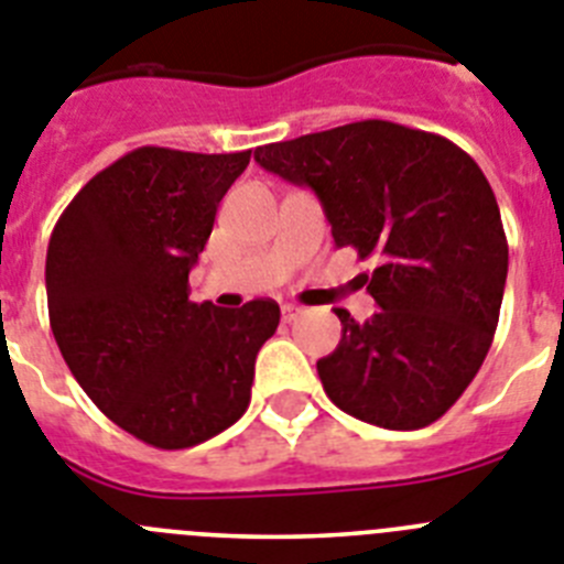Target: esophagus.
I'll return each mask as SVG.
<instances>
[{"mask_svg": "<svg viewBox=\"0 0 564 564\" xmlns=\"http://www.w3.org/2000/svg\"><path fill=\"white\" fill-rule=\"evenodd\" d=\"M281 315H283V323H292L303 315V310L301 306H295V303H286V306L281 310Z\"/></svg>", "mask_w": 564, "mask_h": 564, "instance_id": "esophagus-1", "label": "esophagus"}]
</instances>
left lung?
Listing matches in <instances>:
<instances>
[{"mask_svg": "<svg viewBox=\"0 0 564 564\" xmlns=\"http://www.w3.org/2000/svg\"><path fill=\"white\" fill-rule=\"evenodd\" d=\"M254 161L315 189L335 247L377 261L364 283L380 310L364 323L335 310L340 343L317 360L332 403L391 431L443 417L491 349L508 275L506 229L477 161L380 119L263 144Z\"/></svg>", "mask_w": 564, "mask_h": 564, "instance_id": "left-lung-1", "label": "left lung"}]
</instances>
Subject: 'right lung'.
<instances>
[{"label":"right lung","mask_w":564,"mask_h":564,"mask_svg":"<svg viewBox=\"0 0 564 564\" xmlns=\"http://www.w3.org/2000/svg\"><path fill=\"white\" fill-rule=\"evenodd\" d=\"M243 153L139 147L93 175L47 243L51 329L67 369L112 423L175 452L221 434L249 405L275 301H189L218 204Z\"/></svg>","instance_id":"add662e5"}]
</instances>
